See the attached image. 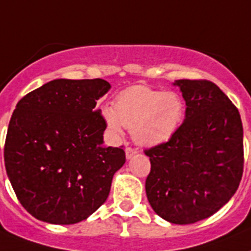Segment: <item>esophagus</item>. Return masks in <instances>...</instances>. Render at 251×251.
I'll use <instances>...</instances> for the list:
<instances>
[{"label":"esophagus","mask_w":251,"mask_h":251,"mask_svg":"<svg viewBox=\"0 0 251 251\" xmlns=\"http://www.w3.org/2000/svg\"><path fill=\"white\" fill-rule=\"evenodd\" d=\"M125 153H126V158H127V159H131V158L134 157L136 153H138V151H136V149L130 148V147H129V148L125 149Z\"/></svg>","instance_id":"esophagus-1"}]
</instances>
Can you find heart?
<instances>
[{
  "mask_svg": "<svg viewBox=\"0 0 251 251\" xmlns=\"http://www.w3.org/2000/svg\"><path fill=\"white\" fill-rule=\"evenodd\" d=\"M184 100L175 92H161L145 85L130 86L117 96L112 108L103 109L108 129L120 135L122 126L143 147L168 142L184 120Z\"/></svg>",
  "mask_w": 251,
  "mask_h": 251,
  "instance_id": "heart-1",
  "label": "heart"
}]
</instances>
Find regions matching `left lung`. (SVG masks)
Wrapping results in <instances>:
<instances>
[{
  "label": "left lung",
  "mask_w": 251,
  "mask_h": 251,
  "mask_svg": "<svg viewBox=\"0 0 251 251\" xmlns=\"http://www.w3.org/2000/svg\"><path fill=\"white\" fill-rule=\"evenodd\" d=\"M186 102L185 120L168 142L145 149L149 204L163 220H205L236 193L244 171L239 109L209 80H176Z\"/></svg>",
  "instance_id": "obj_1"
}]
</instances>
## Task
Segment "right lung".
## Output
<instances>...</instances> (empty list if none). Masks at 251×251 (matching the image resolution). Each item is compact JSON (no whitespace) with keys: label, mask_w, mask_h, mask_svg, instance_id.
I'll return each mask as SVG.
<instances>
[{"label":"right lung","mask_w":251,"mask_h":251,"mask_svg":"<svg viewBox=\"0 0 251 251\" xmlns=\"http://www.w3.org/2000/svg\"><path fill=\"white\" fill-rule=\"evenodd\" d=\"M103 79H56L16 104L5 142V167L19 201L37 220L74 225L108 198L125 151L104 147L97 100Z\"/></svg>","instance_id":"1"}]
</instances>
